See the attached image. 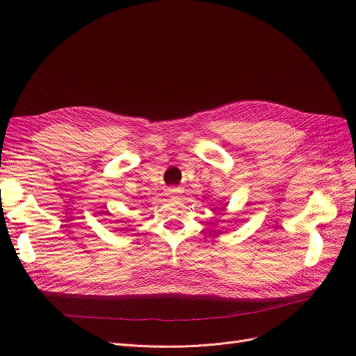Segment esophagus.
Returning <instances> with one entry per match:
<instances>
[{
    "label": "esophagus",
    "instance_id": "1",
    "mask_svg": "<svg viewBox=\"0 0 356 356\" xmlns=\"http://www.w3.org/2000/svg\"><path fill=\"white\" fill-rule=\"evenodd\" d=\"M169 195L172 197H178L181 195V190L179 188H169Z\"/></svg>",
    "mask_w": 356,
    "mask_h": 356
}]
</instances>
